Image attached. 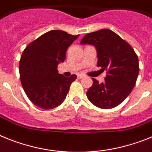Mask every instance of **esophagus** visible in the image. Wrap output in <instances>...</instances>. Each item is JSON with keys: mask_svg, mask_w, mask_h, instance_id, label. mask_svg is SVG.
Returning a JSON list of instances; mask_svg holds the SVG:
<instances>
[{"mask_svg": "<svg viewBox=\"0 0 152 152\" xmlns=\"http://www.w3.org/2000/svg\"><path fill=\"white\" fill-rule=\"evenodd\" d=\"M77 77H78V79H79V80H81V79H83V78L84 77V76H83V75L80 74V75H78Z\"/></svg>", "mask_w": 152, "mask_h": 152, "instance_id": "obj_1", "label": "esophagus"}]
</instances>
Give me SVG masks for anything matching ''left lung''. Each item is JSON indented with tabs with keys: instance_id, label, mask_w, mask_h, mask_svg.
Listing matches in <instances>:
<instances>
[{
	"instance_id": "obj_1",
	"label": "left lung",
	"mask_w": 152,
	"mask_h": 152,
	"mask_svg": "<svg viewBox=\"0 0 152 152\" xmlns=\"http://www.w3.org/2000/svg\"><path fill=\"white\" fill-rule=\"evenodd\" d=\"M80 44L94 46L97 51V66L106 71L105 83L92 78L93 83L86 96L92 104L108 109L121 104L134 88L138 72V56L132 47L109 29L88 34Z\"/></svg>"
}]
</instances>
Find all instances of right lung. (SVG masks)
I'll return each mask as SVG.
<instances>
[{"instance_id": "obj_1", "label": "right lung", "mask_w": 152, "mask_h": 152, "mask_svg": "<svg viewBox=\"0 0 152 152\" xmlns=\"http://www.w3.org/2000/svg\"><path fill=\"white\" fill-rule=\"evenodd\" d=\"M79 36L50 30L23 50L19 63L21 84L29 99L39 108L53 109L65 100L76 75L66 77L58 73L57 66L64 62L67 49Z\"/></svg>"}]
</instances>
